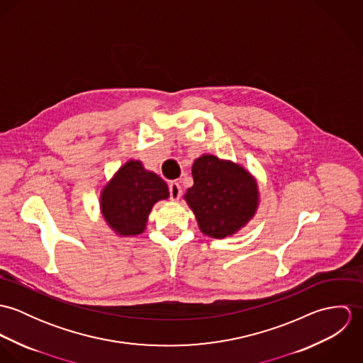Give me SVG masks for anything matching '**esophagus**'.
Wrapping results in <instances>:
<instances>
[{"label": "esophagus", "instance_id": "obj_1", "mask_svg": "<svg viewBox=\"0 0 363 363\" xmlns=\"http://www.w3.org/2000/svg\"><path fill=\"white\" fill-rule=\"evenodd\" d=\"M169 193H170V200L177 201V200L180 199V196H182V187H180V184H179L177 182H172V183L169 184Z\"/></svg>", "mask_w": 363, "mask_h": 363}]
</instances>
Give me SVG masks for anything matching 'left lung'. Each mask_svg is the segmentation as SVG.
Instances as JSON below:
<instances>
[{
  "instance_id": "8db88e82",
  "label": "left lung",
  "mask_w": 363,
  "mask_h": 363,
  "mask_svg": "<svg viewBox=\"0 0 363 363\" xmlns=\"http://www.w3.org/2000/svg\"><path fill=\"white\" fill-rule=\"evenodd\" d=\"M194 184L184 199L196 213L203 233L222 239L236 233L255 215L259 190L239 164L203 155L193 164Z\"/></svg>"
}]
</instances>
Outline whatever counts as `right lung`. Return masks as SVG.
<instances>
[{
	"label": "right lung",
	"instance_id": "obj_1",
	"mask_svg": "<svg viewBox=\"0 0 363 363\" xmlns=\"http://www.w3.org/2000/svg\"><path fill=\"white\" fill-rule=\"evenodd\" d=\"M169 197L166 183L138 160H130L106 184L101 208L106 222L118 235L134 236L145 230L154 204Z\"/></svg>",
	"mask_w": 363,
	"mask_h": 363
}]
</instances>
